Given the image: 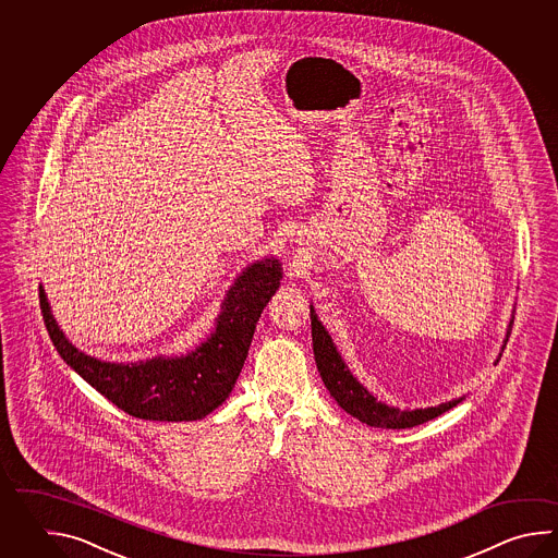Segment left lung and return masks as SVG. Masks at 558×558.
<instances>
[{
	"label": "left lung",
	"instance_id": "obj_1",
	"mask_svg": "<svg viewBox=\"0 0 558 558\" xmlns=\"http://www.w3.org/2000/svg\"><path fill=\"white\" fill-rule=\"evenodd\" d=\"M311 308V332H313V353H315V363L319 368L320 379L325 383L327 391L331 392L332 399L337 404L344 409L349 415L355 416L361 423H367L371 427L377 428H411L416 425H423L435 416L442 415L447 411H451L452 407L463 403L464 397L451 399L445 403L435 404V407H425V409H399L392 404L377 401V397L368 391L363 383L356 380L355 375L351 373V368L347 367L341 353L337 351V344L332 343L331 335L323 327L315 307ZM514 319V317H512ZM509 331L507 339L502 343L509 341ZM500 356V353H498Z\"/></svg>",
	"mask_w": 558,
	"mask_h": 558
}]
</instances>
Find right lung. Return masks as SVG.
Masks as SVG:
<instances>
[{
	"instance_id": "right-lung-1",
	"label": "right lung",
	"mask_w": 558,
	"mask_h": 558,
	"mask_svg": "<svg viewBox=\"0 0 558 558\" xmlns=\"http://www.w3.org/2000/svg\"><path fill=\"white\" fill-rule=\"evenodd\" d=\"M283 267L277 257L253 262L227 289L214 331L185 355H155L131 363L87 355L65 337L51 313L46 289L39 305L61 359L107 401L145 421H199L226 403L250 353L263 308L277 293Z\"/></svg>"
}]
</instances>
